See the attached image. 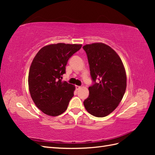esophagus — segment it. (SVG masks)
I'll return each instance as SVG.
<instances>
[{
  "mask_svg": "<svg viewBox=\"0 0 155 155\" xmlns=\"http://www.w3.org/2000/svg\"><path fill=\"white\" fill-rule=\"evenodd\" d=\"M76 88L77 90H78V89H79V88H81V86H78V85H76Z\"/></svg>",
  "mask_w": 155,
  "mask_h": 155,
  "instance_id": "obj_1",
  "label": "esophagus"
}]
</instances>
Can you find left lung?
Returning <instances> with one entry per match:
<instances>
[{"label":"left lung","mask_w":155,"mask_h":155,"mask_svg":"<svg viewBox=\"0 0 155 155\" xmlns=\"http://www.w3.org/2000/svg\"><path fill=\"white\" fill-rule=\"evenodd\" d=\"M83 48L87 55L94 82L88 87L89 96L83 101L84 106L94 116H107L118 106L125 92V68L119 55L104 43L86 45Z\"/></svg>","instance_id":"8db88e82"}]
</instances>
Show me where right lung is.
Listing matches in <instances>:
<instances>
[{"label": "right lung", "instance_id": "right-lung-1", "mask_svg": "<svg viewBox=\"0 0 155 155\" xmlns=\"http://www.w3.org/2000/svg\"><path fill=\"white\" fill-rule=\"evenodd\" d=\"M82 45L52 44L42 48L33 59L28 86L34 104L43 113L57 116L67 110L75 87L62 81L65 67Z\"/></svg>", "mask_w": 155, "mask_h": 155}]
</instances>
